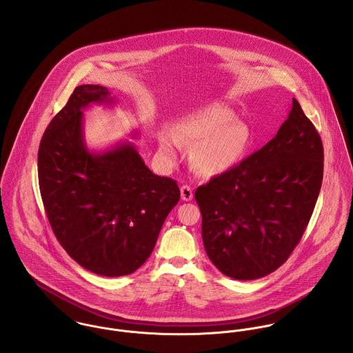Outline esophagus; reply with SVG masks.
Wrapping results in <instances>:
<instances>
[{
  "instance_id": "obj_1",
  "label": "esophagus",
  "mask_w": 353,
  "mask_h": 353,
  "mask_svg": "<svg viewBox=\"0 0 353 353\" xmlns=\"http://www.w3.org/2000/svg\"><path fill=\"white\" fill-rule=\"evenodd\" d=\"M181 197L183 201H192L193 200V190L190 186L188 185H183L181 188Z\"/></svg>"
}]
</instances>
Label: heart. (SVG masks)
Listing matches in <instances>:
<instances>
[{"label":"heart","instance_id":"obj_1","mask_svg":"<svg viewBox=\"0 0 353 353\" xmlns=\"http://www.w3.org/2000/svg\"><path fill=\"white\" fill-rule=\"evenodd\" d=\"M252 141L250 128L235 119L223 105L196 110L175 128L174 139L163 136L159 151L168 163H175L178 144L194 147L190 154L193 170L202 176H216L234 168L245 156Z\"/></svg>","mask_w":353,"mask_h":353}]
</instances>
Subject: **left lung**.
Wrapping results in <instances>:
<instances>
[{
    "instance_id": "1",
    "label": "left lung",
    "mask_w": 353,
    "mask_h": 353,
    "mask_svg": "<svg viewBox=\"0 0 353 353\" xmlns=\"http://www.w3.org/2000/svg\"><path fill=\"white\" fill-rule=\"evenodd\" d=\"M322 178L321 137L294 98L266 145L196 190L212 263L235 280L280 268L302 239Z\"/></svg>"
}]
</instances>
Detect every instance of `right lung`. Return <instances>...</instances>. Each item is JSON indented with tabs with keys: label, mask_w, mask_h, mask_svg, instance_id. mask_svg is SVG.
I'll list each match as a JSON object with an SVG mask.
<instances>
[{
	"label": "right lung",
	"mask_w": 353,
	"mask_h": 353,
	"mask_svg": "<svg viewBox=\"0 0 353 353\" xmlns=\"http://www.w3.org/2000/svg\"><path fill=\"white\" fill-rule=\"evenodd\" d=\"M91 104L115 101L105 87L79 85L49 123L38 152L41 194L65 252L95 274L126 276L150 258L181 192L153 174L130 141L90 151L84 110Z\"/></svg>",
	"instance_id": "1"
}]
</instances>
